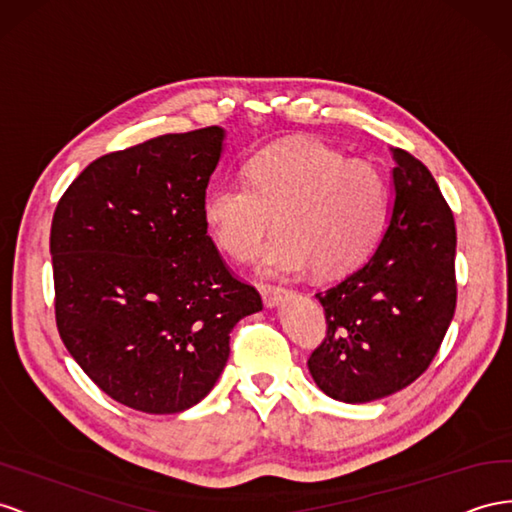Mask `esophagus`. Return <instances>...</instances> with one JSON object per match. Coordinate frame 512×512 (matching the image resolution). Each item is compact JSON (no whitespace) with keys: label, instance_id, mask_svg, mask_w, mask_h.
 Listing matches in <instances>:
<instances>
[{"label":"esophagus","instance_id":"1","mask_svg":"<svg viewBox=\"0 0 512 512\" xmlns=\"http://www.w3.org/2000/svg\"><path fill=\"white\" fill-rule=\"evenodd\" d=\"M260 295H262V301H265L267 308H275L288 297V290L275 288V286H260Z\"/></svg>","mask_w":512,"mask_h":512}]
</instances>
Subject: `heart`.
Segmentation results:
<instances>
[{"label": "heart", "instance_id": "obj_1", "mask_svg": "<svg viewBox=\"0 0 512 512\" xmlns=\"http://www.w3.org/2000/svg\"><path fill=\"white\" fill-rule=\"evenodd\" d=\"M243 172L245 181L215 183L202 202L206 232L224 254L252 258L273 215L280 232L258 260L269 278L310 267L336 278L375 252L390 213V189L375 165L319 140H286L260 148Z\"/></svg>", "mask_w": 512, "mask_h": 512}]
</instances>
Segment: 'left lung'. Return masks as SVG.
<instances>
[{
    "label": "left lung",
    "mask_w": 512,
    "mask_h": 512,
    "mask_svg": "<svg viewBox=\"0 0 512 512\" xmlns=\"http://www.w3.org/2000/svg\"><path fill=\"white\" fill-rule=\"evenodd\" d=\"M392 202L375 252L316 293L327 338L308 359L329 398L362 405L407 388L433 362L457 306V230L426 165L390 148Z\"/></svg>",
    "instance_id": "8db88e82"
}]
</instances>
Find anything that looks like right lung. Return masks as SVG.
Masks as SVG:
<instances>
[{"label":"right lung","mask_w":512,"mask_h":512,"mask_svg":"<svg viewBox=\"0 0 512 512\" xmlns=\"http://www.w3.org/2000/svg\"><path fill=\"white\" fill-rule=\"evenodd\" d=\"M226 131L206 127L105 155L51 224L55 321L81 370L118 403L181 413L213 390L230 331L262 310L206 234L202 202Z\"/></svg>","instance_id":"obj_1"}]
</instances>
